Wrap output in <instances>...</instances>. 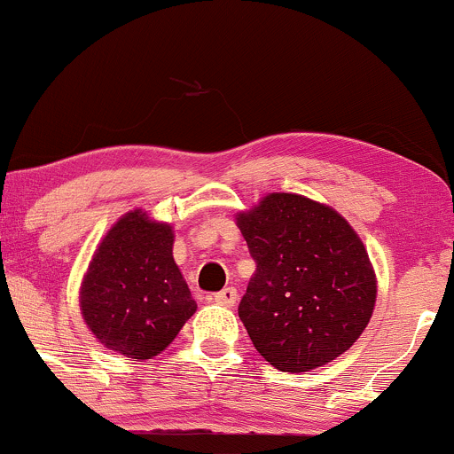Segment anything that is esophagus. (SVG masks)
I'll use <instances>...</instances> for the list:
<instances>
[{
  "mask_svg": "<svg viewBox=\"0 0 454 454\" xmlns=\"http://www.w3.org/2000/svg\"><path fill=\"white\" fill-rule=\"evenodd\" d=\"M212 300L216 304H221V307L231 309L233 304H236V300H238V292L233 287H225V289H221V292H218V294H214Z\"/></svg>",
  "mask_w": 454,
  "mask_h": 454,
  "instance_id": "34e87169",
  "label": "esophagus"
}]
</instances>
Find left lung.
Listing matches in <instances>:
<instances>
[{
    "mask_svg": "<svg viewBox=\"0 0 454 454\" xmlns=\"http://www.w3.org/2000/svg\"><path fill=\"white\" fill-rule=\"evenodd\" d=\"M254 274L238 315L254 349L285 373L333 363L363 334L375 274L358 233L333 207L272 192L238 216Z\"/></svg>",
    "mask_w": 454,
    "mask_h": 454,
    "instance_id": "1",
    "label": "left lung"
}]
</instances>
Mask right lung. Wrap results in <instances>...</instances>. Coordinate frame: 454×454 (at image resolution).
Returning <instances> with one entry per match:
<instances>
[{
  "label": "right lung",
  "mask_w": 454,
  "mask_h": 454,
  "mask_svg": "<svg viewBox=\"0 0 454 454\" xmlns=\"http://www.w3.org/2000/svg\"><path fill=\"white\" fill-rule=\"evenodd\" d=\"M197 310L173 262V231L141 210L111 227L91 259L81 313L106 348L135 360L159 356Z\"/></svg>",
  "instance_id": "right-lung-1"
}]
</instances>
